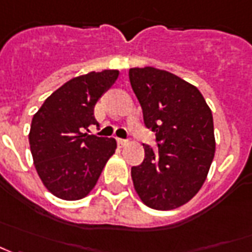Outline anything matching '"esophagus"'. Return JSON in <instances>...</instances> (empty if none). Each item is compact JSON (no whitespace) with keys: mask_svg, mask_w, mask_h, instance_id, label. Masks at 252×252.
<instances>
[{"mask_svg":"<svg viewBox=\"0 0 252 252\" xmlns=\"http://www.w3.org/2000/svg\"><path fill=\"white\" fill-rule=\"evenodd\" d=\"M118 144L121 147L126 146V144H127V140H125V138H118Z\"/></svg>","mask_w":252,"mask_h":252,"instance_id":"esophagus-1","label":"esophagus"}]
</instances>
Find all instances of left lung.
Masks as SVG:
<instances>
[{
    "mask_svg": "<svg viewBox=\"0 0 252 252\" xmlns=\"http://www.w3.org/2000/svg\"><path fill=\"white\" fill-rule=\"evenodd\" d=\"M131 89L158 150L144 146V161L131 168L133 185L147 207L169 211L200 191L215 155L214 118L200 90L155 67H131Z\"/></svg>",
    "mask_w": 252,
    "mask_h": 252,
    "instance_id": "8db88e82",
    "label": "left lung"
}]
</instances>
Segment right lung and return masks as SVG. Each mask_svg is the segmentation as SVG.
Here are the masks:
<instances>
[{
  "instance_id": "obj_1",
  "label": "right lung",
  "mask_w": 252,
  "mask_h": 252,
  "mask_svg": "<svg viewBox=\"0 0 252 252\" xmlns=\"http://www.w3.org/2000/svg\"><path fill=\"white\" fill-rule=\"evenodd\" d=\"M118 76L119 70L109 69L73 77L54 91L32 119L29 143L35 170L47 190L61 200L84 198L115 154V138L87 131L97 125V101Z\"/></svg>"
}]
</instances>
